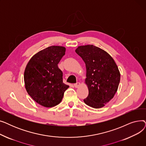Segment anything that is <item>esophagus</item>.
Wrapping results in <instances>:
<instances>
[{"instance_id":"1","label":"esophagus","mask_w":146,"mask_h":146,"mask_svg":"<svg viewBox=\"0 0 146 146\" xmlns=\"http://www.w3.org/2000/svg\"><path fill=\"white\" fill-rule=\"evenodd\" d=\"M80 83L79 82H78V83H76L74 84V86L76 88H79V87L80 86Z\"/></svg>"}]
</instances>
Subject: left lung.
I'll list each match as a JSON object with an SVG mask.
<instances>
[{"mask_svg":"<svg viewBox=\"0 0 146 146\" xmlns=\"http://www.w3.org/2000/svg\"><path fill=\"white\" fill-rule=\"evenodd\" d=\"M75 51L86 68L85 83L89 95L83 101L94 108H102L117 92L121 77L118 67L108 52L95 45L79 46Z\"/></svg>","mask_w":146,"mask_h":146,"instance_id":"1","label":"left lung"}]
</instances>
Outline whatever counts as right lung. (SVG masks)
Masks as SVG:
<instances>
[{
    "label": "right lung",
    "mask_w": 146,
    "mask_h": 146,
    "mask_svg": "<svg viewBox=\"0 0 146 146\" xmlns=\"http://www.w3.org/2000/svg\"><path fill=\"white\" fill-rule=\"evenodd\" d=\"M66 48L50 46L36 53L25 69L24 82L28 94L40 105L51 108L59 104L69 88L63 82V73L58 64Z\"/></svg>",
    "instance_id": "obj_1"
}]
</instances>
